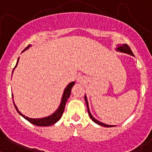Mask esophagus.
I'll list each match as a JSON object with an SVG mask.
<instances>
[{
	"instance_id": "obj_1",
	"label": "esophagus",
	"mask_w": 152,
	"mask_h": 152,
	"mask_svg": "<svg viewBox=\"0 0 152 152\" xmlns=\"http://www.w3.org/2000/svg\"><path fill=\"white\" fill-rule=\"evenodd\" d=\"M77 80H78L79 82H82V81H83V77H78V79H77Z\"/></svg>"
}]
</instances>
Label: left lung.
Wrapping results in <instances>:
<instances>
[{"instance_id":"1","label":"left lung","mask_w":152,"mask_h":152,"mask_svg":"<svg viewBox=\"0 0 152 152\" xmlns=\"http://www.w3.org/2000/svg\"><path fill=\"white\" fill-rule=\"evenodd\" d=\"M117 50H120V51H121V52H125V53H128V54H129V55H134L133 53H132V51L131 48H129V45H127V44H123L122 46H119V48H117ZM85 100H86V105H87V109H88V113H89V117H90V119L92 120L94 122H95L96 124H99V125H102V126H104V127H113L111 126V125H108V124H103V123H102V122H100V121H98L97 120H96V119L94 117V116L91 115V113H90V112H89V104H88V102H87V99L86 97H85Z\"/></svg>"}]
</instances>
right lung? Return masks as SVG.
<instances>
[{"mask_svg":"<svg viewBox=\"0 0 152 152\" xmlns=\"http://www.w3.org/2000/svg\"><path fill=\"white\" fill-rule=\"evenodd\" d=\"M28 48H29V46H28L24 50L28 49ZM17 63H18V61H17V63H16V65H17ZM16 66H15V67H16ZM12 72H13V71H12ZM74 85H75V82H71V83H70V84L68 85L67 87L65 89L63 95V99H62V102H61L60 106L59 108L57 109V111L55 112L54 114H52L51 116L45 117V118L31 119V118H29V117H27V116L23 115V114L21 113L19 111L18 109H17V107L16 106V104H14V106H15V108H16V111L18 112L20 114L23 118H25L27 121H29V122L31 123V124H35V125H36V126H49V125H52V124H55V123H56V122H57V121H58L61 117H62V116H63V112H64V109H65L66 103V101H67V99L69 98V97H70V93H71V89H72V87Z\"/></svg>","mask_w":152,"mask_h":152,"instance_id":"1","label":"right lung"}]
</instances>
